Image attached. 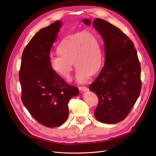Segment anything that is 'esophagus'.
Listing matches in <instances>:
<instances>
[{
	"label": "esophagus",
	"instance_id": "obj_1",
	"mask_svg": "<svg viewBox=\"0 0 156 156\" xmlns=\"http://www.w3.org/2000/svg\"><path fill=\"white\" fill-rule=\"evenodd\" d=\"M79 90H81V91L85 92V91L88 90V88L87 87H79Z\"/></svg>",
	"mask_w": 156,
	"mask_h": 156
}]
</instances>
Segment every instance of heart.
<instances>
[{
  "label": "heart",
  "instance_id": "obj_1",
  "mask_svg": "<svg viewBox=\"0 0 156 156\" xmlns=\"http://www.w3.org/2000/svg\"><path fill=\"white\" fill-rule=\"evenodd\" d=\"M59 55L49 58V67L53 72L69 80L73 62L77 68L76 80L84 83L91 75L100 70L103 55L100 41L94 33L85 30L68 35L58 47Z\"/></svg>",
  "mask_w": 156,
  "mask_h": 156
}]
</instances>
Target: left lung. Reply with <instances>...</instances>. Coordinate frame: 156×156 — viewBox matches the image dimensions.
Returning a JSON list of instances; mask_svg holds the SVG:
<instances>
[{
  "instance_id": "obj_1",
  "label": "left lung",
  "mask_w": 156,
  "mask_h": 156,
  "mask_svg": "<svg viewBox=\"0 0 156 156\" xmlns=\"http://www.w3.org/2000/svg\"><path fill=\"white\" fill-rule=\"evenodd\" d=\"M83 22L91 24L87 19ZM92 25L103 39L105 52L103 68L89 85L98 98L94 116L104 123H117L127 117L140 96V63L133 41L118 27L98 18Z\"/></svg>"
}]
</instances>
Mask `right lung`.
<instances>
[{"label": "right lung", "instance_id": "add662e5", "mask_svg": "<svg viewBox=\"0 0 156 156\" xmlns=\"http://www.w3.org/2000/svg\"><path fill=\"white\" fill-rule=\"evenodd\" d=\"M62 25L55 21L32 37L23 52L19 70L23 103L36 121L48 127L64 123L69 101L79 94L78 88L49 67V52Z\"/></svg>", "mask_w": 156, "mask_h": 156}]
</instances>
